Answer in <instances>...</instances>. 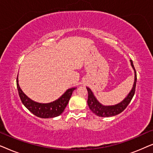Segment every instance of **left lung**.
I'll use <instances>...</instances> for the list:
<instances>
[{"instance_id": "obj_1", "label": "left lung", "mask_w": 153, "mask_h": 153, "mask_svg": "<svg viewBox=\"0 0 153 153\" xmlns=\"http://www.w3.org/2000/svg\"><path fill=\"white\" fill-rule=\"evenodd\" d=\"M131 65L134 71V82L133 87L129 92L128 95L122 102L120 103L115 104L111 106H105L102 104L95 97L94 94L88 87H86L88 93V105L90 109L93 111V114L100 117H111L116 116L124 111L129 102H131L135 93L136 83H137V72H136L135 68L134 67L132 60H130Z\"/></svg>"}]
</instances>
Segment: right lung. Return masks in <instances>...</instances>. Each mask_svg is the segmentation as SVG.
Wrapping results in <instances>:
<instances>
[{
	"instance_id": "add662e5",
	"label": "right lung",
	"mask_w": 153,
	"mask_h": 153,
	"mask_svg": "<svg viewBox=\"0 0 153 153\" xmlns=\"http://www.w3.org/2000/svg\"><path fill=\"white\" fill-rule=\"evenodd\" d=\"M16 86L23 104L33 114L42 118H54L60 116L64 111L65 108L68 105L73 91L76 88H72L68 89L63 95L53 102L49 103H39L33 101L22 91L19 85L18 76L16 79Z\"/></svg>"
}]
</instances>
